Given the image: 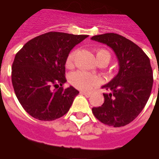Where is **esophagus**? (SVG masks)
<instances>
[{
	"instance_id": "obj_1",
	"label": "esophagus",
	"mask_w": 159,
	"mask_h": 159,
	"mask_svg": "<svg viewBox=\"0 0 159 159\" xmlns=\"http://www.w3.org/2000/svg\"><path fill=\"white\" fill-rule=\"evenodd\" d=\"M80 93L83 94V95H84L85 97H90V96H91V92H88V91H81Z\"/></svg>"
}]
</instances>
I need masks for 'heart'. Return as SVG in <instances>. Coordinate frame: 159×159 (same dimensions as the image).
I'll return each mask as SVG.
<instances>
[{
	"label": "heart",
	"mask_w": 159,
	"mask_h": 159,
	"mask_svg": "<svg viewBox=\"0 0 159 159\" xmlns=\"http://www.w3.org/2000/svg\"><path fill=\"white\" fill-rule=\"evenodd\" d=\"M77 53V51H72L69 53L66 59V66L68 68H71L74 65L75 57ZM96 56L98 62L107 63L110 60V53L104 49L96 50ZM70 82L76 88L81 90H90L93 86H96L99 84L100 80L97 75H91L84 71H77L73 73L70 75Z\"/></svg>",
	"instance_id": "b5f03b06"
}]
</instances>
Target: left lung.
<instances>
[{
	"label": "left lung",
	"mask_w": 159,
	"mask_h": 159,
	"mask_svg": "<svg viewBox=\"0 0 159 159\" xmlns=\"http://www.w3.org/2000/svg\"><path fill=\"white\" fill-rule=\"evenodd\" d=\"M91 40L106 44L119 60L118 75L104 84V102L93 107L92 113L99 121L113 127L132 122L148 102L153 84L150 60L136 44L125 37L107 33L91 37Z\"/></svg>",
	"instance_id": "left-lung-1"
}]
</instances>
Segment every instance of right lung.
I'll return each mask as SVG.
<instances>
[{"label":"right lung","instance_id":"obj_1","mask_svg":"<svg viewBox=\"0 0 159 159\" xmlns=\"http://www.w3.org/2000/svg\"><path fill=\"white\" fill-rule=\"evenodd\" d=\"M88 35L48 32L29 40L15 56L11 82L24 109L34 119L52 121L68 113L79 92L62 87L67 57Z\"/></svg>","mask_w":159,"mask_h":159}]
</instances>
